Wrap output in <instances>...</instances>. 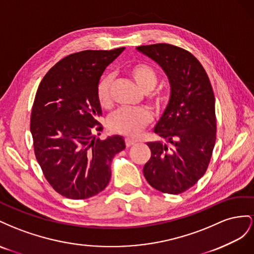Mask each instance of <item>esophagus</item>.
Instances as JSON below:
<instances>
[{
	"label": "esophagus",
	"mask_w": 254,
	"mask_h": 254,
	"mask_svg": "<svg viewBox=\"0 0 254 254\" xmlns=\"http://www.w3.org/2000/svg\"><path fill=\"white\" fill-rule=\"evenodd\" d=\"M137 141L135 139H131V138H126V144L127 147H132L136 143Z\"/></svg>",
	"instance_id": "obj_1"
}]
</instances>
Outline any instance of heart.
<instances>
[{"mask_svg":"<svg viewBox=\"0 0 254 254\" xmlns=\"http://www.w3.org/2000/svg\"><path fill=\"white\" fill-rule=\"evenodd\" d=\"M129 75L140 90L149 93L154 89L157 84V74L155 70L144 63H136L127 69ZM97 99L102 108H111L113 104L112 98V77L104 75L100 79L97 87ZM150 102L154 107L161 108L167 102V96L164 92L156 91L150 96ZM151 121V115L146 110H128L121 108L111 116L108 126L113 132L127 136L135 137L146 127Z\"/></svg>","mask_w":254,"mask_h":254,"instance_id":"b5f03b06","label":"heart"}]
</instances>
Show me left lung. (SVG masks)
I'll use <instances>...</instances> for the list:
<instances>
[{
    "mask_svg": "<svg viewBox=\"0 0 254 254\" xmlns=\"http://www.w3.org/2000/svg\"><path fill=\"white\" fill-rule=\"evenodd\" d=\"M162 67L170 99L154 127L166 142H147L151 157L143 176L156 190L178 194L203 177L216 140L215 97L200 62L188 51L168 43L136 48Z\"/></svg>",
    "mask_w": 254,
    "mask_h": 254,
    "instance_id": "1",
    "label": "left lung"
}]
</instances>
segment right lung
<instances>
[{"label":"right lung","mask_w":254,"mask_h":254,"mask_svg":"<svg viewBox=\"0 0 254 254\" xmlns=\"http://www.w3.org/2000/svg\"><path fill=\"white\" fill-rule=\"evenodd\" d=\"M125 48L70 54L49 70L38 87L31 116L36 159L50 185L69 199L90 198L111 180L122 136L96 138L102 131L97 87L105 68Z\"/></svg>","instance_id":"1"}]
</instances>
